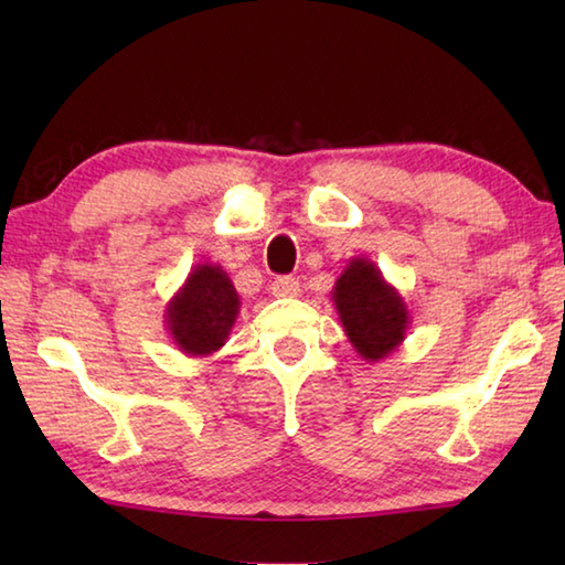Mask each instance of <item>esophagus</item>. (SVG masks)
<instances>
[{
  "label": "esophagus",
  "instance_id": "1",
  "mask_svg": "<svg viewBox=\"0 0 565 565\" xmlns=\"http://www.w3.org/2000/svg\"><path fill=\"white\" fill-rule=\"evenodd\" d=\"M271 294L276 298L298 296V294H301V284H298V279H294V276H279V279L271 284Z\"/></svg>",
  "mask_w": 565,
  "mask_h": 565
}]
</instances>
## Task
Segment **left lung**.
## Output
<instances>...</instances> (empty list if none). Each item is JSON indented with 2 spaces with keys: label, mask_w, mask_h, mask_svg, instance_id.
Instances as JSON below:
<instances>
[{
  "label": "left lung",
  "mask_w": 565,
  "mask_h": 565,
  "mask_svg": "<svg viewBox=\"0 0 565 565\" xmlns=\"http://www.w3.org/2000/svg\"><path fill=\"white\" fill-rule=\"evenodd\" d=\"M347 340L364 362H383L403 344L411 310L393 284L366 257H352L332 289Z\"/></svg>",
  "instance_id": "left-lung-1"
}]
</instances>
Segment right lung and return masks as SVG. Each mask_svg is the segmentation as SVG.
Masks as SVG:
<instances>
[{
	"instance_id": "1",
	"label": "right lung",
	"mask_w": 565,
	"mask_h": 565,
	"mask_svg": "<svg viewBox=\"0 0 565 565\" xmlns=\"http://www.w3.org/2000/svg\"><path fill=\"white\" fill-rule=\"evenodd\" d=\"M239 316V294L221 264H196L167 301L164 328L186 356H211L225 344Z\"/></svg>"
}]
</instances>
